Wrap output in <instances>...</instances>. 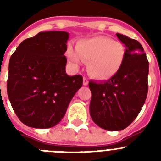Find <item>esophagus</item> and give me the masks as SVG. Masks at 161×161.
Instances as JSON below:
<instances>
[{"instance_id":"34e87169","label":"esophagus","mask_w":161,"mask_h":161,"mask_svg":"<svg viewBox=\"0 0 161 161\" xmlns=\"http://www.w3.org/2000/svg\"><path fill=\"white\" fill-rule=\"evenodd\" d=\"M83 85H84V86H87L88 84V79L86 78V77H84V78H83Z\"/></svg>"}]
</instances>
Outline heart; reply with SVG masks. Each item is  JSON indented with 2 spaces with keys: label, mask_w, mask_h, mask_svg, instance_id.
<instances>
[{
  "label": "heart",
  "mask_w": 161,
  "mask_h": 161,
  "mask_svg": "<svg viewBox=\"0 0 161 161\" xmlns=\"http://www.w3.org/2000/svg\"><path fill=\"white\" fill-rule=\"evenodd\" d=\"M67 56L78 65L81 59L87 63L88 73L98 80H107L120 70L125 58V48L119 42L105 36H95L78 42L76 50L68 46Z\"/></svg>",
  "instance_id": "heart-1"
}]
</instances>
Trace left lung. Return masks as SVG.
Returning a JSON list of instances; mask_svg holds the SVG:
<instances>
[{
    "label": "left lung",
    "instance_id": "8db88e82",
    "mask_svg": "<svg viewBox=\"0 0 161 161\" xmlns=\"http://www.w3.org/2000/svg\"><path fill=\"white\" fill-rule=\"evenodd\" d=\"M116 36L126 47L122 68L108 81L88 83L91 118L108 131L128 127L140 114L148 93L149 62L143 47L127 36Z\"/></svg>",
    "mask_w": 161,
    "mask_h": 161
}]
</instances>
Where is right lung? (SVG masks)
I'll use <instances>...</instances> for the list:
<instances>
[{"label":"right lung","instance_id":"1","mask_svg":"<svg viewBox=\"0 0 161 161\" xmlns=\"http://www.w3.org/2000/svg\"><path fill=\"white\" fill-rule=\"evenodd\" d=\"M67 31H41L24 40L9 62L7 94L17 117L26 126L53 127L83 85L81 75L68 76Z\"/></svg>","mask_w":161,"mask_h":161}]
</instances>
